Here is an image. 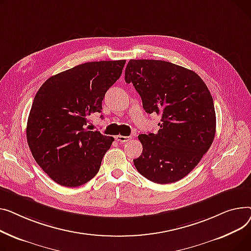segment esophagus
Instances as JSON below:
<instances>
[{
    "label": "esophagus",
    "instance_id": "obj_1",
    "mask_svg": "<svg viewBox=\"0 0 251 251\" xmlns=\"http://www.w3.org/2000/svg\"><path fill=\"white\" fill-rule=\"evenodd\" d=\"M117 142H121V143H126L128 142L130 140V137H126V136H116L115 137Z\"/></svg>",
    "mask_w": 251,
    "mask_h": 251
}]
</instances>
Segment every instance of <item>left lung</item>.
Masks as SVG:
<instances>
[{
  "mask_svg": "<svg viewBox=\"0 0 251 251\" xmlns=\"http://www.w3.org/2000/svg\"><path fill=\"white\" fill-rule=\"evenodd\" d=\"M125 80L132 83L147 113L161 115L157 134H142L134 164L144 177L167 184L182 179L208 152L216 134L214 101L194 71L165 61L130 60Z\"/></svg>",
  "mask_w": 251,
  "mask_h": 251,
  "instance_id": "left-lung-1",
  "label": "left lung"
}]
</instances>
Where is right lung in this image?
Masks as SVG:
<instances>
[{"instance_id":"add662e5","label":"right lung","mask_w":251,"mask_h":251,"mask_svg":"<svg viewBox=\"0 0 251 251\" xmlns=\"http://www.w3.org/2000/svg\"><path fill=\"white\" fill-rule=\"evenodd\" d=\"M126 61L85 63L49 78L37 91L26 137L33 158L56 183L76 187L91 180L114 139L86 127L101 112L106 91Z\"/></svg>"}]
</instances>
